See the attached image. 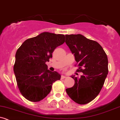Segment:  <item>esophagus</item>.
<instances>
[{
    "instance_id": "34e87169",
    "label": "esophagus",
    "mask_w": 120,
    "mask_h": 120,
    "mask_svg": "<svg viewBox=\"0 0 120 120\" xmlns=\"http://www.w3.org/2000/svg\"><path fill=\"white\" fill-rule=\"evenodd\" d=\"M66 78V76H64V75H61V79H64V78Z\"/></svg>"
}]
</instances>
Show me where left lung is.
I'll return each mask as SVG.
<instances>
[{
	"label": "left lung",
	"instance_id": "8db88e82",
	"mask_svg": "<svg viewBox=\"0 0 120 120\" xmlns=\"http://www.w3.org/2000/svg\"><path fill=\"white\" fill-rule=\"evenodd\" d=\"M65 43L75 56L77 71L83 74L80 78L72 76L75 84L66 92L76 103L87 104L96 98L104 84L108 74V57L97 41L83 35H65Z\"/></svg>",
	"mask_w": 120,
	"mask_h": 120
}]
</instances>
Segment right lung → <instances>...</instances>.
<instances>
[{
    "label": "right lung",
    "mask_w": 120,
    "mask_h": 120,
    "mask_svg": "<svg viewBox=\"0 0 120 120\" xmlns=\"http://www.w3.org/2000/svg\"><path fill=\"white\" fill-rule=\"evenodd\" d=\"M65 42V36L44 32L26 40L18 49L14 72L20 93L27 100L39 102L52 89L61 75L48 70L45 63L52 57L57 46Z\"/></svg>",
    "instance_id": "obj_1"
}]
</instances>
